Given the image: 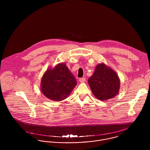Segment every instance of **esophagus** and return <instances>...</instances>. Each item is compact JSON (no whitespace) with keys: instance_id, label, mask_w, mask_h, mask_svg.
I'll use <instances>...</instances> for the list:
<instances>
[{"instance_id":"obj_1","label":"esophagus","mask_w":150,"mask_h":150,"mask_svg":"<svg viewBox=\"0 0 150 150\" xmlns=\"http://www.w3.org/2000/svg\"><path fill=\"white\" fill-rule=\"evenodd\" d=\"M86 81V78H84V77H83V78H80V79H79V81H80V83H84Z\"/></svg>"}]
</instances>
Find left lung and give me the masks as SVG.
Returning <instances> with one entry per match:
<instances>
[{
	"mask_svg": "<svg viewBox=\"0 0 150 150\" xmlns=\"http://www.w3.org/2000/svg\"><path fill=\"white\" fill-rule=\"evenodd\" d=\"M88 83L93 94L101 100L113 98L117 95L120 87V80L117 73L104 64L96 66Z\"/></svg>",
	"mask_w": 150,
	"mask_h": 150,
	"instance_id": "obj_1",
	"label": "left lung"
}]
</instances>
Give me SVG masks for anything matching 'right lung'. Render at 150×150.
Here are the masks:
<instances>
[{
    "label": "right lung",
    "instance_id": "1",
    "mask_svg": "<svg viewBox=\"0 0 150 150\" xmlns=\"http://www.w3.org/2000/svg\"><path fill=\"white\" fill-rule=\"evenodd\" d=\"M76 85L74 76L66 64L62 63L45 72L41 81V90L50 100L61 101L67 98Z\"/></svg>",
    "mask_w": 150,
    "mask_h": 150
}]
</instances>
